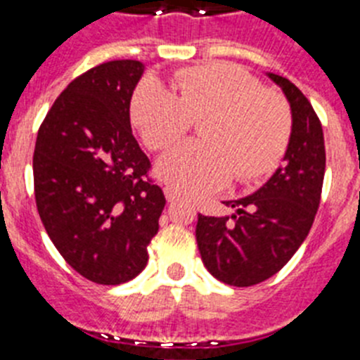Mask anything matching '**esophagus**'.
I'll use <instances>...</instances> for the list:
<instances>
[{"label": "esophagus", "mask_w": 360, "mask_h": 360, "mask_svg": "<svg viewBox=\"0 0 360 360\" xmlns=\"http://www.w3.org/2000/svg\"><path fill=\"white\" fill-rule=\"evenodd\" d=\"M164 195H165V200H167V202H176L178 196H180L176 191H174L173 187H169V186L164 187Z\"/></svg>", "instance_id": "34e87169"}]
</instances>
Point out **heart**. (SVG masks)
<instances>
[{"mask_svg": "<svg viewBox=\"0 0 360 360\" xmlns=\"http://www.w3.org/2000/svg\"><path fill=\"white\" fill-rule=\"evenodd\" d=\"M165 90L146 81L131 98V119L153 151L169 148L202 120L203 142L180 144L158 160L157 173L184 195L214 193L236 176L250 182L270 173L292 131L287 101L247 70L229 63L180 70Z\"/></svg>", "mask_w": 360, "mask_h": 360, "instance_id": "obj_1", "label": "heart"}]
</instances>
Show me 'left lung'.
Instances as JSON below:
<instances>
[{
    "mask_svg": "<svg viewBox=\"0 0 360 360\" xmlns=\"http://www.w3.org/2000/svg\"><path fill=\"white\" fill-rule=\"evenodd\" d=\"M290 104L292 131L285 164L256 193L224 202L231 216L198 214L196 243L205 269L232 287H252L287 265L310 232L323 189V126L288 79L266 73Z\"/></svg>",
    "mask_w": 360,
    "mask_h": 360,
    "instance_id": "obj_1",
    "label": "left lung"
}]
</instances>
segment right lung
<instances>
[{
	"label": "right lung",
	"instance_id": "add662e5",
	"mask_svg": "<svg viewBox=\"0 0 360 360\" xmlns=\"http://www.w3.org/2000/svg\"><path fill=\"white\" fill-rule=\"evenodd\" d=\"M141 61H110L70 82L37 133L34 189L41 221L79 274L120 285L146 269L165 198L131 133Z\"/></svg>",
	"mask_w": 360,
	"mask_h": 360
}]
</instances>
